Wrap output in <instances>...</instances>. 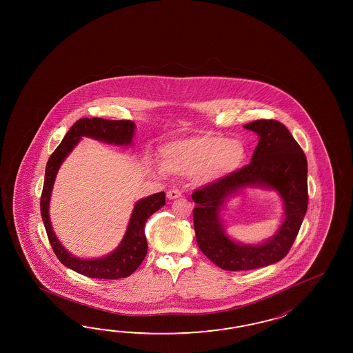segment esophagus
<instances>
[{
	"mask_svg": "<svg viewBox=\"0 0 353 353\" xmlns=\"http://www.w3.org/2000/svg\"><path fill=\"white\" fill-rule=\"evenodd\" d=\"M168 198L169 199H176V198H179L180 195H181V192H180L179 189H170V190H168Z\"/></svg>",
	"mask_w": 353,
	"mask_h": 353,
	"instance_id": "34e87169",
	"label": "esophagus"
}]
</instances>
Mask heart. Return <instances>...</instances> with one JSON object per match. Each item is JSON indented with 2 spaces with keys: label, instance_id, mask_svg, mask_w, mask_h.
Returning <instances> with one entry per match:
<instances>
[{
  "label": "heart",
  "instance_id": "b5f03b06",
  "mask_svg": "<svg viewBox=\"0 0 353 353\" xmlns=\"http://www.w3.org/2000/svg\"><path fill=\"white\" fill-rule=\"evenodd\" d=\"M165 168L174 174L210 181L237 170L246 157L245 143L225 135H204L178 140L164 149ZM165 173V169H160Z\"/></svg>",
  "mask_w": 353,
  "mask_h": 353
}]
</instances>
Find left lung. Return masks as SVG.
I'll use <instances>...</instances> for the list:
<instances>
[{
	"label": "left lung",
	"mask_w": 353,
	"mask_h": 353,
	"mask_svg": "<svg viewBox=\"0 0 353 353\" xmlns=\"http://www.w3.org/2000/svg\"><path fill=\"white\" fill-rule=\"evenodd\" d=\"M243 128L260 136L251 163L195 189L192 194L196 243L212 263L228 271L254 270L284 259L298 236L307 207V158L285 125L276 120H256ZM248 185L272 187L285 201L283 225L272 239L259 247L230 241L219 219L225 196Z\"/></svg>",
	"instance_id": "8db88e82"
}]
</instances>
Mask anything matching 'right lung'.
I'll list each match as a JSON object with an SVG mask.
<instances>
[{
    "instance_id": "obj_1",
    "label": "right lung",
    "mask_w": 353,
    "mask_h": 353,
    "mask_svg": "<svg viewBox=\"0 0 353 353\" xmlns=\"http://www.w3.org/2000/svg\"><path fill=\"white\" fill-rule=\"evenodd\" d=\"M135 123L132 121L103 120V119H81L69 128L59 146L46 163V179L40 198L41 218L46 225V234L52 245L54 254L59 259L60 263L69 269L74 270L84 276L94 279L128 278L141 265L148 254V241L145 236V225L152 213L165 205V193L160 192L157 194L143 198L136 203L132 216L128 222V231L121 242L120 246L112 254L98 260H82L70 255L65 248L59 243L54 234L53 228L49 219V201L53 189L54 180L58 173L60 164L68 154L73 150L82 136L93 137L108 143L128 145L134 136Z\"/></svg>"
}]
</instances>
